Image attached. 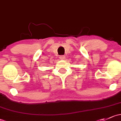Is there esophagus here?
<instances>
[{
	"label": "esophagus",
	"instance_id": "34e87169",
	"mask_svg": "<svg viewBox=\"0 0 121 121\" xmlns=\"http://www.w3.org/2000/svg\"><path fill=\"white\" fill-rule=\"evenodd\" d=\"M65 58V56H60V59L64 60Z\"/></svg>",
	"mask_w": 121,
	"mask_h": 121
}]
</instances>
